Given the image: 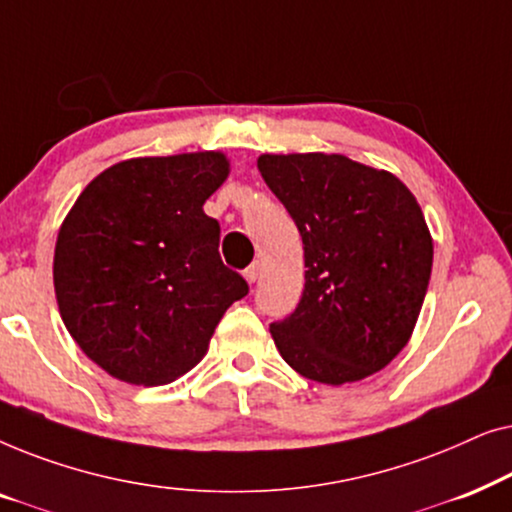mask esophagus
I'll list each match as a JSON object with an SVG mask.
<instances>
[{"label":"esophagus","instance_id":"1","mask_svg":"<svg viewBox=\"0 0 512 512\" xmlns=\"http://www.w3.org/2000/svg\"><path fill=\"white\" fill-rule=\"evenodd\" d=\"M258 272H261V263H258V261H254V263L249 265L247 270H244V277H247V282H249V284H254V282H256V279H258Z\"/></svg>","mask_w":512,"mask_h":512}]
</instances>
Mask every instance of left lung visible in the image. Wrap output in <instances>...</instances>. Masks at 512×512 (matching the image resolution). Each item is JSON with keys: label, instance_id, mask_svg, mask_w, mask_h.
Wrapping results in <instances>:
<instances>
[{"label": "left lung", "instance_id": "obj_1", "mask_svg": "<svg viewBox=\"0 0 512 512\" xmlns=\"http://www.w3.org/2000/svg\"><path fill=\"white\" fill-rule=\"evenodd\" d=\"M258 170L305 251L300 303L270 324L282 359L321 384L382 370L410 340L431 279L433 242L415 195L338 153H265Z\"/></svg>", "mask_w": 512, "mask_h": 512}]
</instances>
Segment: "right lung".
<instances>
[{"instance_id": "add662e5", "label": "right lung", "mask_w": 512, "mask_h": 512, "mask_svg": "<svg viewBox=\"0 0 512 512\" xmlns=\"http://www.w3.org/2000/svg\"><path fill=\"white\" fill-rule=\"evenodd\" d=\"M226 177L214 151L132 158L74 202L55 244V296L69 335L109 375L144 387L177 380L249 293L202 209Z\"/></svg>"}]
</instances>
